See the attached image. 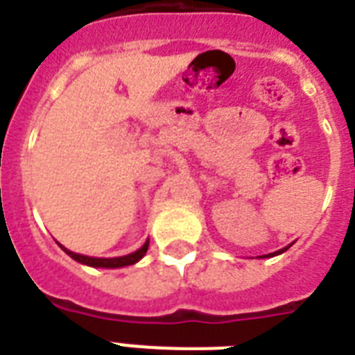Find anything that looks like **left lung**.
<instances>
[{"label":"left lung","mask_w":355,"mask_h":355,"mask_svg":"<svg viewBox=\"0 0 355 355\" xmlns=\"http://www.w3.org/2000/svg\"><path fill=\"white\" fill-rule=\"evenodd\" d=\"M287 248H289V247L282 248V250H276V252H272V254H267V258H270V256H276V254H282V252H286ZM261 258H263V256H261Z\"/></svg>","instance_id":"8db88e82"}]
</instances>
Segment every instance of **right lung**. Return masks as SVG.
<instances>
[{
  "instance_id": "1",
  "label": "right lung",
  "mask_w": 355,
  "mask_h": 355,
  "mask_svg": "<svg viewBox=\"0 0 355 355\" xmlns=\"http://www.w3.org/2000/svg\"><path fill=\"white\" fill-rule=\"evenodd\" d=\"M147 248H149V239L144 243V247L138 248L136 252L127 254V256H119V258H92V256H83V254L71 252L68 248H64L62 250L68 256L75 259V261H79V263L90 265V267H105V269H118V267H127V265H134L136 261L144 258L145 252H147Z\"/></svg>"
}]
</instances>
